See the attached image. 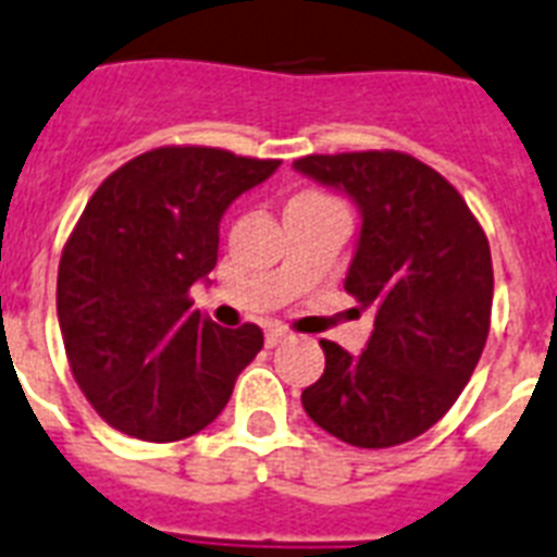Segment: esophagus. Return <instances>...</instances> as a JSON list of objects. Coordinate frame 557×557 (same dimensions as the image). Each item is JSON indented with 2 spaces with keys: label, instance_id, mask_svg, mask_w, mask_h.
I'll use <instances>...</instances> for the list:
<instances>
[{
  "label": "esophagus",
  "instance_id": "34e87169",
  "mask_svg": "<svg viewBox=\"0 0 557 557\" xmlns=\"http://www.w3.org/2000/svg\"><path fill=\"white\" fill-rule=\"evenodd\" d=\"M284 339H290V331L282 325H270L267 327V346L275 348V346H282Z\"/></svg>",
  "mask_w": 557,
  "mask_h": 557
}]
</instances>
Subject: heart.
Instances as JSON below:
<instances>
[{
	"label": "heart",
	"instance_id": "obj_1",
	"mask_svg": "<svg viewBox=\"0 0 557 557\" xmlns=\"http://www.w3.org/2000/svg\"><path fill=\"white\" fill-rule=\"evenodd\" d=\"M301 200H313V197H322V194H317V191H305V194H299Z\"/></svg>",
	"mask_w": 557,
	"mask_h": 557
}]
</instances>
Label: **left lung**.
<instances>
[{"label": "left lung", "mask_w": 557, "mask_h": 557, "mask_svg": "<svg viewBox=\"0 0 557 557\" xmlns=\"http://www.w3.org/2000/svg\"><path fill=\"white\" fill-rule=\"evenodd\" d=\"M363 211L346 290L374 310L363 355L322 339L325 372L301 407L355 447L412 442L462 395L488 339L494 267L480 220L438 171L400 150L293 162Z\"/></svg>", "instance_id": "left-lung-1"}]
</instances>
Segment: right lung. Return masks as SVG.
Segmentation results:
<instances>
[{
    "mask_svg": "<svg viewBox=\"0 0 557 557\" xmlns=\"http://www.w3.org/2000/svg\"><path fill=\"white\" fill-rule=\"evenodd\" d=\"M282 159L162 145L107 176L69 235L58 319L95 412L141 442H180L223 412L264 346L256 322L220 327L191 284L218 264L220 218Z\"/></svg>",
    "mask_w": 557,
    "mask_h": 557,
    "instance_id": "obj_1",
    "label": "right lung"
}]
</instances>
